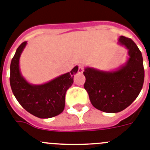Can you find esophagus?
I'll list each match as a JSON object with an SVG mask.
<instances>
[{"instance_id":"34e87169","label":"esophagus","mask_w":150,"mask_h":150,"mask_svg":"<svg viewBox=\"0 0 150 150\" xmlns=\"http://www.w3.org/2000/svg\"><path fill=\"white\" fill-rule=\"evenodd\" d=\"M83 71H84V66H83L82 65H79L78 72L80 74H81V73H83Z\"/></svg>"}]
</instances>
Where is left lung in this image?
I'll return each instance as SVG.
<instances>
[{"instance_id": "left-lung-1", "label": "left lung", "mask_w": 150, "mask_h": 150, "mask_svg": "<svg viewBox=\"0 0 150 150\" xmlns=\"http://www.w3.org/2000/svg\"><path fill=\"white\" fill-rule=\"evenodd\" d=\"M118 44L127 50V61L112 71L84 68V88L91 104L108 113H116L129 106L140 93L144 81V61L139 48L131 38L120 36Z\"/></svg>"}]
</instances>
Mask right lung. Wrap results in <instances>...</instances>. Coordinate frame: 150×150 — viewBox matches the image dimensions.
Instances as JSON below:
<instances>
[{
	"label": "right lung",
	"mask_w": 150,
	"mask_h": 150,
	"mask_svg": "<svg viewBox=\"0 0 150 150\" xmlns=\"http://www.w3.org/2000/svg\"><path fill=\"white\" fill-rule=\"evenodd\" d=\"M26 44L27 41L20 44L11 61L10 82L13 93L21 106L35 116L40 118L57 116L64 110L66 93L73 84L79 66L44 84H31L19 69V59Z\"/></svg>",
	"instance_id": "right-lung-1"
}]
</instances>
